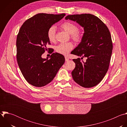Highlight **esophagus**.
<instances>
[{"label": "esophagus", "instance_id": "34e87169", "mask_svg": "<svg viewBox=\"0 0 127 127\" xmlns=\"http://www.w3.org/2000/svg\"><path fill=\"white\" fill-rule=\"evenodd\" d=\"M65 61H69V59L67 57H66V56L65 57Z\"/></svg>", "mask_w": 127, "mask_h": 127}]
</instances>
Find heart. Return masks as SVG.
Masks as SVG:
<instances>
[{
  "mask_svg": "<svg viewBox=\"0 0 127 127\" xmlns=\"http://www.w3.org/2000/svg\"><path fill=\"white\" fill-rule=\"evenodd\" d=\"M61 29L71 34V39L76 42H79L82 39V34L78 30V28L76 25L69 22H66L62 24L60 26ZM56 28L55 26H52L50 27L47 31V37L51 42H54L55 41V34ZM73 45L72 43H61L56 47V51L62 55H67L69 52L73 48Z\"/></svg>",
  "mask_w": 127,
  "mask_h": 127,
  "instance_id": "obj_1",
  "label": "heart"
}]
</instances>
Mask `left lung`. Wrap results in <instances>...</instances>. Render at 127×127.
Returning <instances> with one entry per match:
<instances>
[{
    "instance_id": "obj_1",
    "label": "left lung",
    "mask_w": 127,
    "mask_h": 127,
    "mask_svg": "<svg viewBox=\"0 0 127 127\" xmlns=\"http://www.w3.org/2000/svg\"><path fill=\"white\" fill-rule=\"evenodd\" d=\"M65 20L76 22L84 32L81 42L71 54L86 57V61L73 59L75 67L72 71V77L83 87L95 86L102 80L109 67L113 50L110 32L99 18L91 14L68 15Z\"/></svg>"
}]
</instances>
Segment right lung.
Listing matches in <instances>:
<instances>
[{
  "label": "right lung",
  "mask_w": 127,
  "mask_h": 127,
  "mask_svg": "<svg viewBox=\"0 0 127 127\" xmlns=\"http://www.w3.org/2000/svg\"><path fill=\"white\" fill-rule=\"evenodd\" d=\"M66 14L38 13L27 20L21 27L16 39V59L25 79L35 87H42L51 82L64 63V56L53 53L49 58L42 54L50 44L48 29ZM49 50L50 49H48Z\"/></svg>",
  "instance_id": "1"
}]
</instances>
